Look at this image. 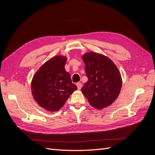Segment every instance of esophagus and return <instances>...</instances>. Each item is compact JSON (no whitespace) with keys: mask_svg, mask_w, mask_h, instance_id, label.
<instances>
[{"mask_svg":"<svg viewBox=\"0 0 155 155\" xmlns=\"http://www.w3.org/2000/svg\"><path fill=\"white\" fill-rule=\"evenodd\" d=\"M76 85H77V87H78V90H80V89H81V87H82V84H81V83H76Z\"/></svg>","mask_w":155,"mask_h":155,"instance_id":"obj_1","label":"esophagus"}]
</instances>
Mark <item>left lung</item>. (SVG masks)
Returning a JSON list of instances; mask_svg holds the SVG:
<instances>
[{
  "instance_id": "obj_1",
  "label": "left lung",
  "mask_w": 155,
  "mask_h": 155,
  "mask_svg": "<svg viewBox=\"0 0 155 155\" xmlns=\"http://www.w3.org/2000/svg\"><path fill=\"white\" fill-rule=\"evenodd\" d=\"M88 81L81 88L89 104L97 109L111 105L118 97L122 85L121 74L106 56L95 52L83 55Z\"/></svg>"
}]
</instances>
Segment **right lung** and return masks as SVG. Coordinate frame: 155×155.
Here are the masks:
<instances>
[{
  "label": "right lung",
  "instance_id": "obj_1",
  "mask_svg": "<svg viewBox=\"0 0 155 155\" xmlns=\"http://www.w3.org/2000/svg\"><path fill=\"white\" fill-rule=\"evenodd\" d=\"M66 61L62 56L51 58L39 69L32 79L34 100L47 110H59L78 88L64 69Z\"/></svg>",
  "mask_w": 155,
  "mask_h": 155
}]
</instances>
